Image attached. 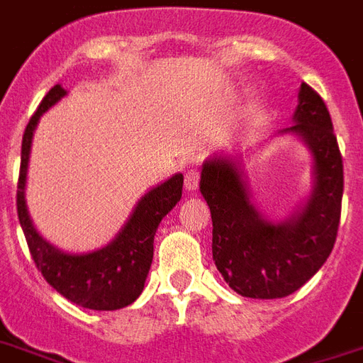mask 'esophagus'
Instances as JSON below:
<instances>
[{"instance_id": "34e87169", "label": "esophagus", "mask_w": 363, "mask_h": 363, "mask_svg": "<svg viewBox=\"0 0 363 363\" xmlns=\"http://www.w3.org/2000/svg\"><path fill=\"white\" fill-rule=\"evenodd\" d=\"M199 187V172L189 170L185 174V189L187 191H197Z\"/></svg>"}]
</instances>
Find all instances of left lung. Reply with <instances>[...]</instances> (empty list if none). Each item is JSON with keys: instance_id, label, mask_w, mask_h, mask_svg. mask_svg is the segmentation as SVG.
Instances as JSON below:
<instances>
[{"instance_id": "8db88e82", "label": "left lung", "mask_w": 363, "mask_h": 363, "mask_svg": "<svg viewBox=\"0 0 363 363\" xmlns=\"http://www.w3.org/2000/svg\"><path fill=\"white\" fill-rule=\"evenodd\" d=\"M289 135L312 159V189L283 220L252 199L243 160L231 152L206 157L199 189L212 216V260L237 295L283 298L318 274L333 250L342 201V157L325 103L308 84L298 89Z\"/></svg>"}]
</instances>
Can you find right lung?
Returning a JSON list of instances; mask_svg holds the SVG:
<instances>
[{"instance_id": "add662e5", "label": "right lung", "mask_w": 363, "mask_h": 363, "mask_svg": "<svg viewBox=\"0 0 363 363\" xmlns=\"http://www.w3.org/2000/svg\"><path fill=\"white\" fill-rule=\"evenodd\" d=\"M68 91L57 84L40 103L23 135L21 176L16 187V212L26 237L30 255L45 281L67 301L89 310H120L132 304L145 287L152 262V243L162 218L178 204L184 187V174H174L151 187L135 203L132 214L118 233L105 247L88 252H68L36 230L26 204L30 151L38 122L49 108L67 97Z\"/></svg>"}]
</instances>
